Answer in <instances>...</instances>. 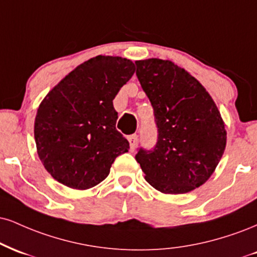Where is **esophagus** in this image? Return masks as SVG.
I'll use <instances>...</instances> for the list:
<instances>
[{
	"instance_id": "1",
	"label": "esophagus",
	"mask_w": 257,
	"mask_h": 257,
	"mask_svg": "<svg viewBox=\"0 0 257 257\" xmlns=\"http://www.w3.org/2000/svg\"><path fill=\"white\" fill-rule=\"evenodd\" d=\"M138 139L139 137L137 134H133L131 137L128 138V141H129V145H131V150L134 151L135 147H137V144H138Z\"/></svg>"
}]
</instances>
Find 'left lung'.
I'll return each mask as SVG.
<instances>
[{
	"label": "left lung",
	"mask_w": 257,
	"mask_h": 257,
	"mask_svg": "<svg viewBox=\"0 0 257 257\" xmlns=\"http://www.w3.org/2000/svg\"><path fill=\"white\" fill-rule=\"evenodd\" d=\"M137 76L154 111L158 139L135 159L164 194H184L211 177L226 146L217 105L197 80L171 61H137Z\"/></svg>",
	"instance_id": "obj_1"
}]
</instances>
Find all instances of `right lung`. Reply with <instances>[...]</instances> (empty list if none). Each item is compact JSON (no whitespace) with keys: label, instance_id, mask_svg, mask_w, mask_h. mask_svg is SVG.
Returning a JSON list of instances; mask_svg holds the SVG:
<instances>
[{"label":"right lung","instance_id":"right-lung-1","mask_svg":"<svg viewBox=\"0 0 257 257\" xmlns=\"http://www.w3.org/2000/svg\"><path fill=\"white\" fill-rule=\"evenodd\" d=\"M131 60L97 56L83 62L39 105L35 139L39 159L60 183L85 190L104 181L129 142L116 129L112 100L131 80Z\"/></svg>","mask_w":257,"mask_h":257}]
</instances>
